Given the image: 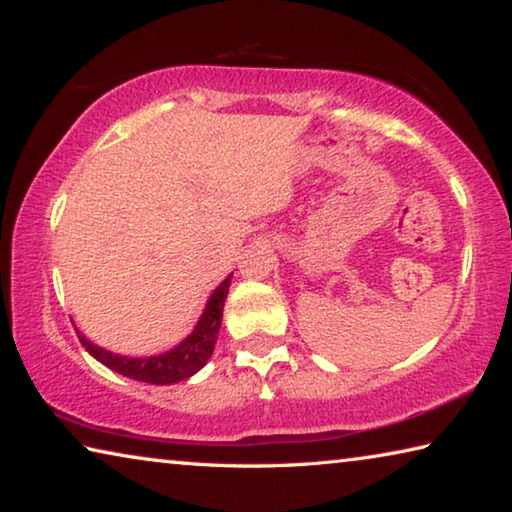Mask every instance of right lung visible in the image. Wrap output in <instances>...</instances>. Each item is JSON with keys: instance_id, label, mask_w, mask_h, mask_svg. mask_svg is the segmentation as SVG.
<instances>
[{"instance_id": "1", "label": "right lung", "mask_w": 512, "mask_h": 512, "mask_svg": "<svg viewBox=\"0 0 512 512\" xmlns=\"http://www.w3.org/2000/svg\"><path fill=\"white\" fill-rule=\"evenodd\" d=\"M230 277L232 275L225 277L219 287L214 289L210 300H207L203 316L198 318L194 332L173 350L160 354V357H142V359L121 357V354H112L108 350L99 348V345L90 343L79 329H76V334H79V341L83 343V348L88 350L94 359L101 361L106 368L119 372V375L131 377L137 381H146V384H155V386L176 384V381L192 377L194 372L201 370L207 363V359L212 357L216 336H219L221 318H223V302L228 298Z\"/></svg>"}]
</instances>
